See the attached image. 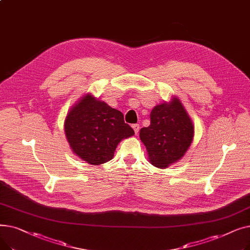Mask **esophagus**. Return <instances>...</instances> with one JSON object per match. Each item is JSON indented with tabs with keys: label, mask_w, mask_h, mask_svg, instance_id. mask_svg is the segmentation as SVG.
I'll list each match as a JSON object with an SVG mask.
<instances>
[{
	"label": "esophagus",
	"mask_w": 250,
	"mask_h": 250,
	"mask_svg": "<svg viewBox=\"0 0 250 250\" xmlns=\"http://www.w3.org/2000/svg\"><path fill=\"white\" fill-rule=\"evenodd\" d=\"M132 127H133V128H134V130H135V134H136V135H138L139 130H140V125L136 124V125H132Z\"/></svg>",
	"instance_id": "esophagus-1"
}]
</instances>
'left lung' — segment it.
<instances>
[{"instance_id":"1","label":"left lung","mask_w":250,"mask_h":250,"mask_svg":"<svg viewBox=\"0 0 250 250\" xmlns=\"http://www.w3.org/2000/svg\"><path fill=\"white\" fill-rule=\"evenodd\" d=\"M150 120L148 127L140 129V139L146 147L149 162L165 169L185 156L193 140L194 125L177 96L156 105Z\"/></svg>"}]
</instances>
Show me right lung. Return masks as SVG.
Wrapping results in <instances>:
<instances>
[{
  "mask_svg": "<svg viewBox=\"0 0 250 250\" xmlns=\"http://www.w3.org/2000/svg\"><path fill=\"white\" fill-rule=\"evenodd\" d=\"M63 128L73 153L91 165L111 160L118 144L135 135L120 110L91 93L83 95L70 108Z\"/></svg>",
  "mask_w": 250,
  "mask_h": 250,
  "instance_id": "right-lung-1",
  "label": "right lung"
}]
</instances>
